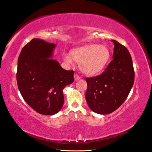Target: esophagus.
Listing matches in <instances>:
<instances>
[{"label":"esophagus","mask_w":152,"mask_h":152,"mask_svg":"<svg viewBox=\"0 0 152 152\" xmlns=\"http://www.w3.org/2000/svg\"><path fill=\"white\" fill-rule=\"evenodd\" d=\"M80 79V76L78 75V74H74V80L77 81V80H78Z\"/></svg>","instance_id":"1"}]
</instances>
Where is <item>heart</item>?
Wrapping results in <instances>:
<instances>
[{
  "label": "heart",
  "mask_w": 152,
  "mask_h": 152,
  "mask_svg": "<svg viewBox=\"0 0 152 152\" xmlns=\"http://www.w3.org/2000/svg\"><path fill=\"white\" fill-rule=\"evenodd\" d=\"M64 59L70 63L73 59L80 63V69L87 75H95L104 69L110 58V51L103 45L88 44L74 50Z\"/></svg>",
  "instance_id": "b5f03b06"
}]
</instances>
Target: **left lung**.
I'll return each mask as SVG.
<instances>
[{"mask_svg":"<svg viewBox=\"0 0 152 152\" xmlns=\"http://www.w3.org/2000/svg\"><path fill=\"white\" fill-rule=\"evenodd\" d=\"M112 42L114 44L112 61L100 75L86 78L87 103L92 111L99 114L117 110L129 94L134 80L129 51L118 42Z\"/></svg>","mask_w":152,"mask_h":152,"instance_id":"8db88e82","label":"left lung"}]
</instances>
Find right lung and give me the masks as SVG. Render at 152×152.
Returning <instances> with one entry per match:
<instances>
[{"label":"right lung","mask_w":152,"mask_h":152,"mask_svg":"<svg viewBox=\"0 0 152 152\" xmlns=\"http://www.w3.org/2000/svg\"><path fill=\"white\" fill-rule=\"evenodd\" d=\"M56 44L34 38L23 48L16 78L19 91L39 114L53 115L64 103L63 90L74 82V71L66 70L52 59Z\"/></svg>","instance_id":"obj_1"}]
</instances>
